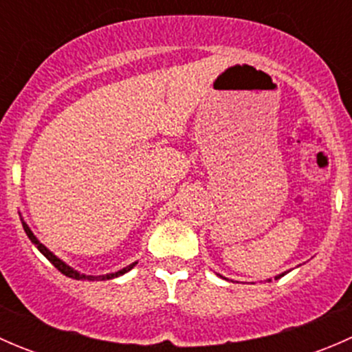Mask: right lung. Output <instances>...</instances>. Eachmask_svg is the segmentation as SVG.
I'll return each mask as SVG.
<instances>
[{
	"label": "right lung",
	"mask_w": 352,
	"mask_h": 352,
	"mask_svg": "<svg viewBox=\"0 0 352 352\" xmlns=\"http://www.w3.org/2000/svg\"><path fill=\"white\" fill-rule=\"evenodd\" d=\"M23 230H25V233H27V236H28V239H30V242L34 243V245H37V248H38V250H41V254L44 255V257L47 258V261L51 262V264L54 265V267L58 269V271L61 272V274L67 276V278H73V279H88V281H95V279H112V278H117V276L124 274V272L131 271V269H133L134 265H136V262H134V264H131V265H127V267H124L122 271H119V272H113V274H107V276H85V274H80V272L73 271V269H71L69 265H66L65 262H63V261H59V258L56 257V255L52 254L51 250H47V248H45L44 245H42L41 242H38V240L35 239V236H34V233L30 232V228H28V226L25 225V223H23Z\"/></svg>",
	"instance_id": "add662e5"
}]
</instances>
